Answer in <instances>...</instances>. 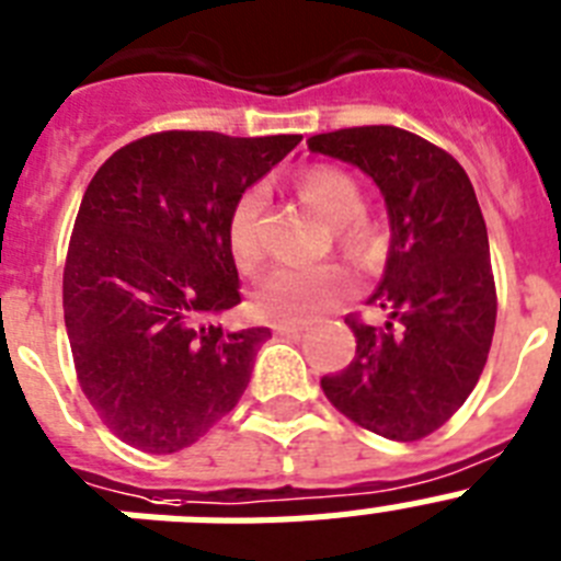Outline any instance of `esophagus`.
<instances>
[{
    "label": "esophagus",
    "mask_w": 561,
    "mask_h": 561,
    "mask_svg": "<svg viewBox=\"0 0 561 561\" xmlns=\"http://www.w3.org/2000/svg\"><path fill=\"white\" fill-rule=\"evenodd\" d=\"M301 330H305L301 324H274L276 335H299Z\"/></svg>",
    "instance_id": "obj_1"
}]
</instances>
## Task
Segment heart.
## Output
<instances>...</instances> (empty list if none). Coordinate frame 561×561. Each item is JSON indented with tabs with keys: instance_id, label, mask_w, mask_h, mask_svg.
Listing matches in <instances>:
<instances>
[{
	"instance_id": "1",
	"label": "heart",
	"mask_w": 561,
	"mask_h": 561,
	"mask_svg": "<svg viewBox=\"0 0 561 561\" xmlns=\"http://www.w3.org/2000/svg\"><path fill=\"white\" fill-rule=\"evenodd\" d=\"M301 199L316 211L341 228V245L353 256H364L369 248V228L358 220L364 208L362 188L355 186L350 174L316 165L296 180ZM262 208L265 192L262 186H251L237 197L228 217V248L233 262L242 271H253L265 256L262 245ZM350 296L347 274L335 265H279L262 279L253 294V313L274 324H308L321 313L339 308Z\"/></svg>"
}]
</instances>
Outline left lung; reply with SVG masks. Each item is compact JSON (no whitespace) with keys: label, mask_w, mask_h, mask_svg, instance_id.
Wrapping results in <instances>:
<instances>
[{"label":"left lung","mask_w":561,"mask_h":561,"mask_svg":"<svg viewBox=\"0 0 561 561\" xmlns=\"http://www.w3.org/2000/svg\"><path fill=\"white\" fill-rule=\"evenodd\" d=\"M316 154L358 165L383 194L389 253L369 305L383 328L347 319L355 358L324 375L328 401L389 440H421L480 381L496 321L489 231L474 186L449 152L398 126L313 135Z\"/></svg>","instance_id":"8db88e82"}]
</instances>
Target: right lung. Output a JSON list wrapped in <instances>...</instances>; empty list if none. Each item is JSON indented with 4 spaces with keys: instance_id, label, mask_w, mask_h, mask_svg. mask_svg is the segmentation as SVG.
<instances>
[{
    "instance_id": "1",
    "label": "right lung",
    "mask_w": 561,
    "mask_h": 561,
    "mask_svg": "<svg viewBox=\"0 0 561 561\" xmlns=\"http://www.w3.org/2000/svg\"><path fill=\"white\" fill-rule=\"evenodd\" d=\"M299 140L146 135L90 180L67 251L65 324L84 396L135 449H186L245 392L271 330L211 324L240 305L228 217Z\"/></svg>"
}]
</instances>
